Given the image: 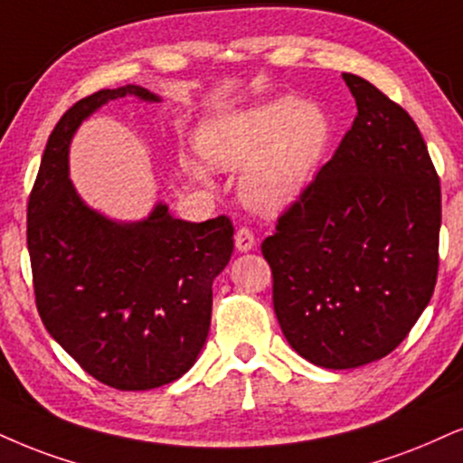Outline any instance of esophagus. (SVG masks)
<instances>
[{"instance_id":"1","label":"esophagus","mask_w":463,"mask_h":463,"mask_svg":"<svg viewBox=\"0 0 463 463\" xmlns=\"http://www.w3.org/2000/svg\"><path fill=\"white\" fill-rule=\"evenodd\" d=\"M233 241H236V249L241 250V253H247V250L253 249L255 236L249 227H241V230L236 232V236H233Z\"/></svg>"}]
</instances>
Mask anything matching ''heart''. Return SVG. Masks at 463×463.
Here are the masks:
<instances>
[{"instance_id": "obj_1", "label": "heart", "mask_w": 463, "mask_h": 463, "mask_svg": "<svg viewBox=\"0 0 463 463\" xmlns=\"http://www.w3.org/2000/svg\"><path fill=\"white\" fill-rule=\"evenodd\" d=\"M328 139L326 116L305 100L285 96L213 119L199 146L216 169H244V203L260 213H279L309 186ZM191 174L208 182L199 165H191Z\"/></svg>"}]
</instances>
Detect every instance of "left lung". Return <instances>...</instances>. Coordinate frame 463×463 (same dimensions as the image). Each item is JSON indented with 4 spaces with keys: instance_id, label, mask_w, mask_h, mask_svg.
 Wrapping results in <instances>:
<instances>
[{
    "instance_id": "obj_1",
    "label": "left lung",
    "mask_w": 463,
    "mask_h": 463,
    "mask_svg": "<svg viewBox=\"0 0 463 463\" xmlns=\"http://www.w3.org/2000/svg\"><path fill=\"white\" fill-rule=\"evenodd\" d=\"M358 116L333 158L261 242L288 344L326 369L384 358L430 305L440 178L414 119L344 72Z\"/></svg>"
}]
</instances>
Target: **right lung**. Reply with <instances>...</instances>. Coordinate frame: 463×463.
<instances>
[{
  "mask_svg": "<svg viewBox=\"0 0 463 463\" xmlns=\"http://www.w3.org/2000/svg\"><path fill=\"white\" fill-rule=\"evenodd\" d=\"M128 94L161 100L141 85L100 90L57 122L27 202V249L49 335L102 384L147 391L182 378L197 361L233 225L227 216L174 219L165 203L144 221H111L77 195L68 178L74 130Z\"/></svg>",
  "mask_w": 463,
  "mask_h": 463,
  "instance_id": "obj_1",
  "label": "right lung"
}]
</instances>
